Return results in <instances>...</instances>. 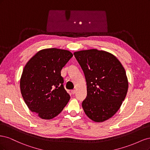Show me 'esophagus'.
Here are the masks:
<instances>
[{
  "label": "esophagus",
  "instance_id": "obj_1",
  "mask_svg": "<svg viewBox=\"0 0 150 150\" xmlns=\"http://www.w3.org/2000/svg\"><path fill=\"white\" fill-rule=\"evenodd\" d=\"M75 93H76V90H75V89H72V90L71 91V93H72V94H74Z\"/></svg>",
  "mask_w": 150,
  "mask_h": 150
}]
</instances>
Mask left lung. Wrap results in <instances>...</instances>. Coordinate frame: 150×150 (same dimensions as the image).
Returning <instances> with one entry per match:
<instances>
[{"mask_svg":"<svg viewBox=\"0 0 150 150\" xmlns=\"http://www.w3.org/2000/svg\"><path fill=\"white\" fill-rule=\"evenodd\" d=\"M74 55L84 71L87 97L82 106L94 122L109 120L119 110L128 89L126 71L112 54L92 49L76 51Z\"/></svg>","mask_w":150,"mask_h":150,"instance_id":"1","label":"left lung"}]
</instances>
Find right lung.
<instances>
[{
  "instance_id": "right-lung-1",
  "label": "right lung",
  "mask_w": 150,
  "mask_h": 150,
  "mask_svg": "<svg viewBox=\"0 0 150 150\" xmlns=\"http://www.w3.org/2000/svg\"><path fill=\"white\" fill-rule=\"evenodd\" d=\"M72 56L67 50L44 49L24 66L20 79L22 96L29 110L40 118H54L69 102L61 71Z\"/></svg>"
}]
</instances>
